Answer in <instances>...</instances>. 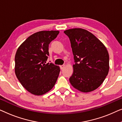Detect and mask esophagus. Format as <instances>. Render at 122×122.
Listing matches in <instances>:
<instances>
[{"label":"esophagus","instance_id":"obj_1","mask_svg":"<svg viewBox=\"0 0 122 122\" xmlns=\"http://www.w3.org/2000/svg\"><path fill=\"white\" fill-rule=\"evenodd\" d=\"M65 66H65V65H62V66H60V67H61V69L62 70V69H63L65 68Z\"/></svg>","mask_w":122,"mask_h":122}]
</instances>
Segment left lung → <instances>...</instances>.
Listing matches in <instances>:
<instances>
[{"label":"left lung","instance_id":"1","mask_svg":"<svg viewBox=\"0 0 122 122\" xmlns=\"http://www.w3.org/2000/svg\"><path fill=\"white\" fill-rule=\"evenodd\" d=\"M72 48L75 64L69 78L73 87L81 92L93 91L108 74L109 58L104 44L92 33L81 28L66 30Z\"/></svg>","mask_w":122,"mask_h":122}]
</instances>
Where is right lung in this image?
<instances>
[{
    "label": "right lung",
    "mask_w": 122,
    "mask_h": 122,
    "mask_svg": "<svg viewBox=\"0 0 122 122\" xmlns=\"http://www.w3.org/2000/svg\"><path fill=\"white\" fill-rule=\"evenodd\" d=\"M59 31H41L29 36L18 48L15 56V73L23 87L32 94H46L54 86L60 68L46 63L49 44Z\"/></svg>",
    "instance_id": "1"
}]
</instances>
